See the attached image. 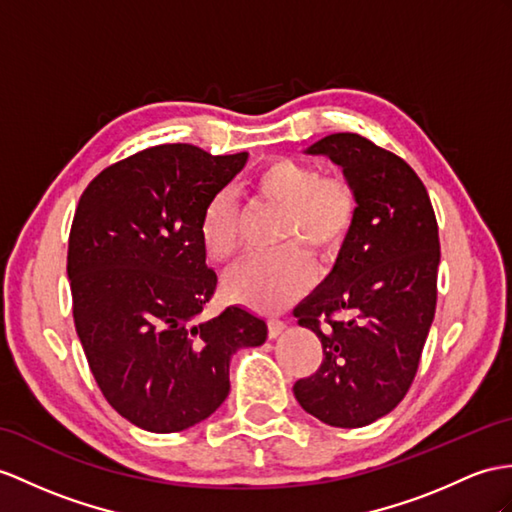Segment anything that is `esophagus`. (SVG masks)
Listing matches in <instances>:
<instances>
[{
	"label": "esophagus",
	"instance_id": "obj_1",
	"mask_svg": "<svg viewBox=\"0 0 512 512\" xmlns=\"http://www.w3.org/2000/svg\"><path fill=\"white\" fill-rule=\"evenodd\" d=\"M267 328H269V339H278V336L286 330V323L280 319H269Z\"/></svg>",
	"mask_w": 512,
	"mask_h": 512
}]
</instances>
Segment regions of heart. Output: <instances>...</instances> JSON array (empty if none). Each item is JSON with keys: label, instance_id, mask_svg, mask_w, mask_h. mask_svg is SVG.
<instances>
[{"label": "heart", "instance_id": "1", "mask_svg": "<svg viewBox=\"0 0 512 512\" xmlns=\"http://www.w3.org/2000/svg\"><path fill=\"white\" fill-rule=\"evenodd\" d=\"M249 195L284 210L278 245L291 249L236 267L226 280V291L243 306L273 313L302 297L310 286L308 263L293 245L315 258L332 256L352 226L356 197L343 178H323L317 167L291 158L271 160L258 169L249 180ZM202 241L217 263H228L239 252V217L228 193L208 202Z\"/></svg>", "mask_w": 512, "mask_h": 512}]
</instances>
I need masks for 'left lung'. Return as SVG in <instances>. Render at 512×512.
<instances>
[{
    "instance_id": "left-lung-1",
    "label": "left lung",
    "mask_w": 512,
    "mask_h": 512,
    "mask_svg": "<svg viewBox=\"0 0 512 512\" xmlns=\"http://www.w3.org/2000/svg\"><path fill=\"white\" fill-rule=\"evenodd\" d=\"M304 154L343 169L356 215L332 271L293 310L323 347L319 369L293 393L328 426L363 428L415 380L436 308L439 226L417 173L365 136L336 132Z\"/></svg>"
}]
</instances>
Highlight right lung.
<instances>
[{
  "label": "right lung",
  "instance_id": "right-lung-1",
  "mask_svg": "<svg viewBox=\"0 0 512 512\" xmlns=\"http://www.w3.org/2000/svg\"><path fill=\"white\" fill-rule=\"evenodd\" d=\"M247 152L143 149L86 186L69 234L73 321L108 404L147 432L208 419L230 393V358L267 339L241 306L202 319L217 289L202 217Z\"/></svg>",
  "mask_w": 512,
  "mask_h": 512
}]
</instances>
